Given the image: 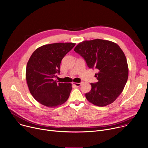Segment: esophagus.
I'll return each instance as SVG.
<instances>
[{"label": "esophagus", "instance_id": "obj_1", "mask_svg": "<svg viewBox=\"0 0 148 148\" xmlns=\"http://www.w3.org/2000/svg\"><path fill=\"white\" fill-rule=\"evenodd\" d=\"M82 82H80V83H73V84L76 86V87H79L81 84H82Z\"/></svg>", "mask_w": 148, "mask_h": 148}]
</instances>
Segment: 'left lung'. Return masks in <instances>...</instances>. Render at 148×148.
Returning a JSON list of instances; mask_svg holds the SVG:
<instances>
[{
	"label": "left lung",
	"instance_id": "obj_1",
	"mask_svg": "<svg viewBox=\"0 0 148 148\" xmlns=\"http://www.w3.org/2000/svg\"><path fill=\"white\" fill-rule=\"evenodd\" d=\"M90 69H96L98 80L91 83V90L85 94L92 104L103 107L113 103L122 93L128 77L124 53L116 44L96 39L79 43L74 49Z\"/></svg>",
	"mask_w": 148,
	"mask_h": 148
}]
</instances>
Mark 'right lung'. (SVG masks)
Listing matches in <instances>:
<instances>
[{
    "mask_svg": "<svg viewBox=\"0 0 148 148\" xmlns=\"http://www.w3.org/2000/svg\"><path fill=\"white\" fill-rule=\"evenodd\" d=\"M75 45V43H54L37 48L27 64L26 80L29 90L40 104L55 107L64 103L72 89L71 83L54 80L60 73L63 58Z\"/></svg>",
    "mask_w": 148,
    "mask_h": 148,
    "instance_id": "right-lung-1",
    "label": "right lung"
}]
</instances>
